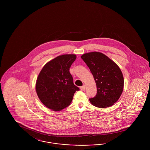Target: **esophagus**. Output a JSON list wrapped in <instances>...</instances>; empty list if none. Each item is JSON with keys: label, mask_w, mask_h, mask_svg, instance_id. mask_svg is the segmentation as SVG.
<instances>
[{"label": "esophagus", "mask_w": 150, "mask_h": 150, "mask_svg": "<svg viewBox=\"0 0 150 150\" xmlns=\"http://www.w3.org/2000/svg\"><path fill=\"white\" fill-rule=\"evenodd\" d=\"M86 89V86L84 85V86H82L80 87V90L82 91H84Z\"/></svg>", "instance_id": "34e87169"}]
</instances>
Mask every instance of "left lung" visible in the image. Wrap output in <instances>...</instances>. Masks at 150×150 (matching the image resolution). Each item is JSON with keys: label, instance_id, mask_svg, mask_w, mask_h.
Returning a JSON list of instances; mask_svg holds the SVG:
<instances>
[{"label": "left lung", "instance_id": "obj_1", "mask_svg": "<svg viewBox=\"0 0 150 150\" xmlns=\"http://www.w3.org/2000/svg\"><path fill=\"white\" fill-rule=\"evenodd\" d=\"M81 58L89 68L97 86L96 96L89 98L96 107L112 106L119 99L124 88V78L120 69L104 54L93 52Z\"/></svg>", "mask_w": 150, "mask_h": 150}]
</instances>
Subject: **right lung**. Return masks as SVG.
I'll use <instances>...</instances> for the list:
<instances>
[{
    "label": "right lung",
    "instance_id": "obj_1",
    "mask_svg": "<svg viewBox=\"0 0 150 150\" xmlns=\"http://www.w3.org/2000/svg\"><path fill=\"white\" fill-rule=\"evenodd\" d=\"M76 58L75 54L58 56L45 64L38 75L36 93L43 105L52 110L60 111L69 106L74 93L79 91L70 73Z\"/></svg>",
    "mask_w": 150,
    "mask_h": 150
}]
</instances>
